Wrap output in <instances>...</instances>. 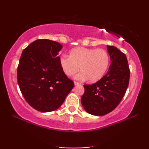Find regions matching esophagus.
<instances>
[{
    "instance_id": "obj_1",
    "label": "esophagus",
    "mask_w": 149,
    "mask_h": 149,
    "mask_svg": "<svg viewBox=\"0 0 149 149\" xmlns=\"http://www.w3.org/2000/svg\"><path fill=\"white\" fill-rule=\"evenodd\" d=\"M74 84L76 86H79V85H81V82H77V81H74Z\"/></svg>"
}]
</instances>
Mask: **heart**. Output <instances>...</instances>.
I'll return each instance as SVG.
<instances>
[{
  "label": "heart",
  "mask_w": 149,
  "mask_h": 149,
  "mask_svg": "<svg viewBox=\"0 0 149 149\" xmlns=\"http://www.w3.org/2000/svg\"><path fill=\"white\" fill-rule=\"evenodd\" d=\"M109 63L108 52L102 49L76 48L70 52V56L63 55L60 58L61 67L67 76H73L81 68L82 71L75 78L81 81L88 79L93 82L102 79Z\"/></svg>",
  "instance_id": "b5f03b06"
}]
</instances>
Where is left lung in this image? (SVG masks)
Returning <instances> with one entry per match:
<instances>
[{"instance_id": "1", "label": "left lung", "mask_w": 149, "mask_h": 149, "mask_svg": "<svg viewBox=\"0 0 149 149\" xmlns=\"http://www.w3.org/2000/svg\"><path fill=\"white\" fill-rule=\"evenodd\" d=\"M111 58L109 71L95 84H84L81 103L88 113L107 114L118 106L129 83L130 70L127 56L117 48L107 46Z\"/></svg>"}]
</instances>
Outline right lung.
Instances as JSON below:
<instances>
[{
    "label": "right lung",
    "mask_w": 149,
    "mask_h": 149,
    "mask_svg": "<svg viewBox=\"0 0 149 149\" xmlns=\"http://www.w3.org/2000/svg\"><path fill=\"white\" fill-rule=\"evenodd\" d=\"M60 43L38 39L23 50L17 68L20 90L26 102L38 111H55L74 87L60 65Z\"/></svg>",
    "instance_id": "right-lung-1"
}]
</instances>
